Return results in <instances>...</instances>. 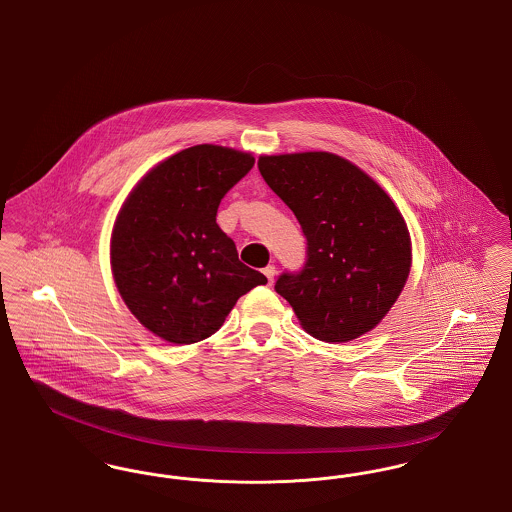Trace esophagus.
I'll return each mask as SVG.
<instances>
[{
	"label": "esophagus",
	"mask_w": 512,
	"mask_h": 512,
	"mask_svg": "<svg viewBox=\"0 0 512 512\" xmlns=\"http://www.w3.org/2000/svg\"><path fill=\"white\" fill-rule=\"evenodd\" d=\"M263 274L267 276L268 284H272V282H274V276H276V268L272 267V265H268L267 268H263Z\"/></svg>",
	"instance_id": "obj_1"
}]
</instances>
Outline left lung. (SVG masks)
<instances>
[{"label": "left lung", "instance_id": "1", "mask_svg": "<svg viewBox=\"0 0 512 512\" xmlns=\"http://www.w3.org/2000/svg\"><path fill=\"white\" fill-rule=\"evenodd\" d=\"M257 165L307 238L303 270L284 272L274 286L303 330L345 343L376 328L403 292L413 263L407 222L390 195L328 151L261 155Z\"/></svg>", "mask_w": 512, "mask_h": 512}]
</instances>
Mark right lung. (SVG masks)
Returning a JSON list of instances; mask_svg holds the SVG:
<instances>
[{
	"label": "right lung",
	"mask_w": 512,
	"mask_h": 512,
	"mask_svg": "<svg viewBox=\"0 0 512 512\" xmlns=\"http://www.w3.org/2000/svg\"><path fill=\"white\" fill-rule=\"evenodd\" d=\"M255 157L232 147H188L155 165L122 203L111 234V270L140 324L169 343L215 334L265 274L245 267L217 224L220 199Z\"/></svg>",
	"instance_id": "add662e5"
}]
</instances>
